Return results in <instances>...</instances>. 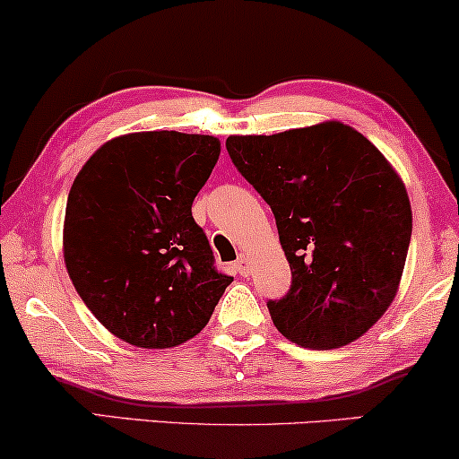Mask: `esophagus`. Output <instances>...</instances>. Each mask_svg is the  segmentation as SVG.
Segmentation results:
<instances>
[{
    "label": "esophagus",
    "instance_id": "34e87169",
    "mask_svg": "<svg viewBox=\"0 0 459 459\" xmlns=\"http://www.w3.org/2000/svg\"><path fill=\"white\" fill-rule=\"evenodd\" d=\"M234 270H236V273H238V274L247 276V274H248V270H251V262H248V257L240 255L238 259H236V264H234Z\"/></svg>",
    "mask_w": 459,
    "mask_h": 459
}]
</instances>
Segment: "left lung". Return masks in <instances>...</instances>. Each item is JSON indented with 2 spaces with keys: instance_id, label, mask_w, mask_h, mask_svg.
<instances>
[{
  "instance_id": "left-lung-1",
  "label": "left lung",
  "mask_w": 459,
  "mask_h": 459,
  "mask_svg": "<svg viewBox=\"0 0 459 459\" xmlns=\"http://www.w3.org/2000/svg\"><path fill=\"white\" fill-rule=\"evenodd\" d=\"M238 172L273 208L291 268L270 299L276 330L308 349L358 341L398 293L412 212L403 178L341 121L273 135H230Z\"/></svg>"
}]
</instances>
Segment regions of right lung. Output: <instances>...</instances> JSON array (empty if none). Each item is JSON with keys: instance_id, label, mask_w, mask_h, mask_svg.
Instances as JSON below:
<instances>
[{"instance_id": "add662e5", "label": "right lung", "mask_w": 459, "mask_h": 459, "mask_svg": "<svg viewBox=\"0 0 459 459\" xmlns=\"http://www.w3.org/2000/svg\"><path fill=\"white\" fill-rule=\"evenodd\" d=\"M214 135L138 132L89 157L67 195L64 259L95 319L134 347L169 349L204 330L231 276L214 270L191 204Z\"/></svg>"}]
</instances>
